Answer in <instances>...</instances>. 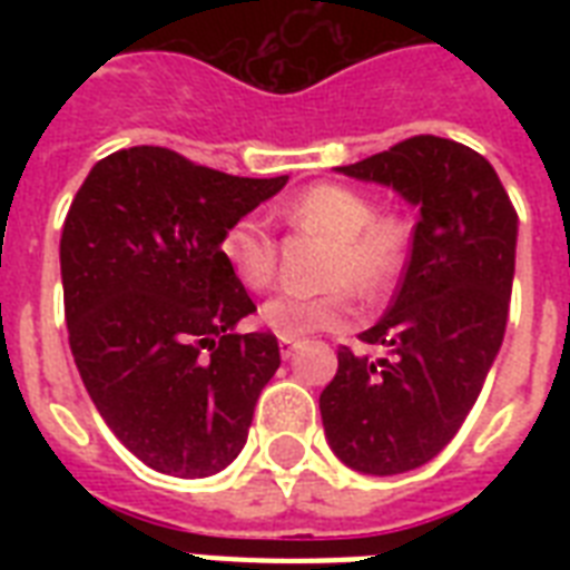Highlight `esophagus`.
Here are the masks:
<instances>
[{
    "label": "esophagus",
    "instance_id": "34e87169",
    "mask_svg": "<svg viewBox=\"0 0 570 570\" xmlns=\"http://www.w3.org/2000/svg\"><path fill=\"white\" fill-rule=\"evenodd\" d=\"M295 346H298V340L281 337V357H286V361H289V357H293V352H295Z\"/></svg>",
    "mask_w": 570,
    "mask_h": 570
}]
</instances>
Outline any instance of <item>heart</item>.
Returning a JSON list of instances; mask_svg holds the SVG:
<instances>
[{"instance_id":"1","label":"heart","mask_w":570,"mask_h":570,"mask_svg":"<svg viewBox=\"0 0 570 570\" xmlns=\"http://www.w3.org/2000/svg\"><path fill=\"white\" fill-rule=\"evenodd\" d=\"M281 218L295 230L325 233L334 248L325 259V284H348L373 298L399 277L411 248V222L399 213H375L366 191L343 183H316L281 204ZM222 259L245 289H266L277 268V242L263 215H242L224 230ZM348 316V289L331 286L322 293H281L263 304V322L277 337H304L343 325Z\"/></svg>"}]
</instances>
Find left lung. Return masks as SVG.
Instances as JSON below:
<instances>
[{
  "label": "left lung",
  "instance_id": "8db88e82",
  "mask_svg": "<svg viewBox=\"0 0 570 570\" xmlns=\"http://www.w3.org/2000/svg\"><path fill=\"white\" fill-rule=\"evenodd\" d=\"M337 171L420 206L402 284L384 320L361 334L384 355L340 346L320 396L334 455L393 476L432 461L485 384L509 320L518 213L485 156L450 138H405Z\"/></svg>",
  "mask_w": 570,
  "mask_h": 570
}]
</instances>
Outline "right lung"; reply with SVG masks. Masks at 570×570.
<instances>
[{
	"mask_svg": "<svg viewBox=\"0 0 570 570\" xmlns=\"http://www.w3.org/2000/svg\"><path fill=\"white\" fill-rule=\"evenodd\" d=\"M286 180L141 145L100 159L76 191L61 230L70 352L106 425L147 468L213 476L248 441L281 348L268 331L236 334L257 307L218 245Z\"/></svg>",
	"mask_w": 570,
	"mask_h": 570,
	"instance_id": "obj_1",
	"label": "right lung"
}]
</instances>
